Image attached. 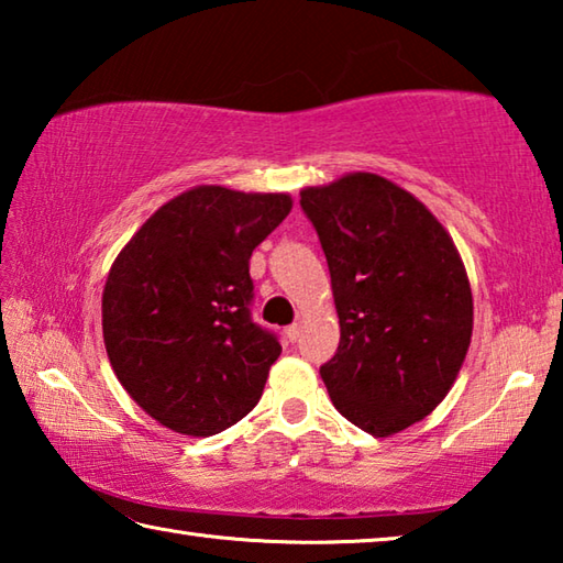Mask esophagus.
Segmentation results:
<instances>
[{
	"label": "esophagus",
	"mask_w": 563,
	"mask_h": 563,
	"mask_svg": "<svg viewBox=\"0 0 563 563\" xmlns=\"http://www.w3.org/2000/svg\"><path fill=\"white\" fill-rule=\"evenodd\" d=\"M300 332H302V325H300V322H292V325L285 328V338H288V342H295V340L300 338Z\"/></svg>",
	"instance_id": "obj_1"
}]
</instances>
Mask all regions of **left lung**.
<instances>
[{
  "label": "left lung",
  "instance_id": "obj_1",
  "mask_svg": "<svg viewBox=\"0 0 563 563\" xmlns=\"http://www.w3.org/2000/svg\"><path fill=\"white\" fill-rule=\"evenodd\" d=\"M300 206L340 318L338 352L320 367L332 405L373 437L402 432L442 402L470 350L462 255L419 198L367 170L302 188Z\"/></svg>",
  "mask_w": 563,
  "mask_h": 563
}]
</instances>
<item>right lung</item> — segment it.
<instances>
[{"mask_svg":"<svg viewBox=\"0 0 563 563\" xmlns=\"http://www.w3.org/2000/svg\"><path fill=\"white\" fill-rule=\"evenodd\" d=\"M290 208V194L194 186L121 247L101 295L103 345L158 424L211 437L258 405L280 345L251 322L247 261Z\"/></svg>","mask_w":563,"mask_h":563,"instance_id":"right-lung-1","label":"right lung"}]
</instances>
